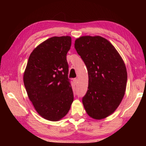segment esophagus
<instances>
[{
  "label": "esophagus",
  "mask_w": 146,
  "mask_h": 146,
  "mask_svg": "<svg viewBox=\"0 0 146 146\" xmlns=\"http://www.w3.org/2000/svg\"><path fill=\"white\" fill-rule=\"evenodd\" d=\"M73 82H74V84H75V85H77V84H78L77 78H74L73 79Z\"/></svg>",
  "instance_id": "34e87169"
}]
</instances>
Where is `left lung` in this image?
<instances>
[{"mask_svg": "<svg viewBox=\"0 0 146 146\" xmlns=\"http://www.w3.org/2000/svg\"><path fill=\"white\" fill-rule=\"evenodd\" d=\"M76 51L88 72V88L82 98L90 117L100 120L117 110L124 96L127 70L122 57L107 39L82 36L75 42Z\"/></svg>", "mask_w": 146, "mask_h": 146, "instance_id": "obj_1", "label": "left lung"}]
</instances>
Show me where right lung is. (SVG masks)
<instances>
[{
    "instance_id": "add662e5",
    "label": "right lung",
    "mask_w": 146,
    "mask_h": 146,
    "mask_svg": "<svg viewBox=\"0 0 146 146\" xmlns=\"http://www.w3.org/2000/svg\"><path fill=\"white\" fill-rule=\"evenodd\" d=\"M71 45L70 36H53L29 55L23 76L24 86L35 109L46 120H60L73 101L66 59Z\"/></svg>"
}]
</instances>
